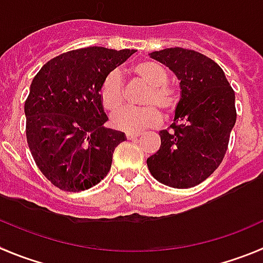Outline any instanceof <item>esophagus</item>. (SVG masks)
<instances>
[{
    "mask_svg": "<svg viewBox=\"0 0 263 263\" xmlns=\"http://www.w3.org/2000/svg\"><path fill=\"white\" fill-rule=\"evenodd\" d=\"M140 137V133H134V132H126V138L127 140H136Z\"/></svg>",
    "mask_w": 263,
    "mask_h": 263,
    "instance_id": "34e87169",
    "label": "esophagus"
}]
</instances>
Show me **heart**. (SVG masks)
Wrapping results in <instances>:
<instances>
[{
	"label": "heart",
	"instance_id": "1",
	"mask_svg": "<svg viewBox=\"0 0 263 263\" xmlns=\"http://www.w3.org/2000/svg\"><path fill=\"white\" fill-rule=\"evenodd\" d=\"M134 72L141 80L151 86L144 98V107H125L119 108L123 103L122 79L118 71H111L106 75L101 86V99L106 110L114 111L111 121L114 126L127 132H141V130L153 127L161 121L160 107L164 112L169 114L179 103V97L175 88L168 84L166 69L155 62H144L134 67Z\"/></svg>",
	"mask_w": 263,
	"mask_h": 263
}]
</instances>
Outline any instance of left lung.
<instances>
[{
	"instance_id": "obj_1",
	"label": "left lung",
	"mask_w": 263,
	"mask_h": 263,
	"mask_svg": "<svg viewBox=\"0 0 263 263\" xmlns=\"http://www.w3.org/2000/svg\"><path fill=\"white\" fill-rule=\"evenodd\" d=\"M180 80L181 98L171 130H161V146L146 160L152 176L172 188H191L215 172L224 158L236 121L235 92L223 69L192 49L149 53Z\"/></svg>"
}]
</instances>
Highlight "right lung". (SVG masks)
<instances>
[{"instance_id":"1","label":"right lung","mask_w":263,"mask_h":263,"mask_svg":"<svg viewBox=\"0 0 263 263\" xmlns=\"http://www.w3.org/2000/svg\"><path fill=\"white\" fill-rule=\"evenodd\" d=\"M136 49L87 47L47 62L25 101L27 141L41 173L62 191L97 185L111 168L112 153L126 140L105 127L101 86Z\"/></svg>"}]
</instances>
